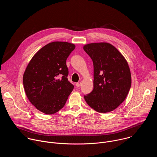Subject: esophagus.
I'll list each match as a JSON object with an SVG mask.
<instances>
[{
  "label": "esophagus",
  "mask_w": 157,
  "mask_h": 157,
  "mask_svg": "<svg viewBox=\"0 0 157 157\" xmlns=\"http://www.w3.org/2000/svg\"><path fill=\"white\" fill-rule=\"evenodd\" d=\"M81 82H77V83L76 84V87H80V86H81Z\"/></svg>",
  "instance_id": "esophagus-1"
}]
</instances>
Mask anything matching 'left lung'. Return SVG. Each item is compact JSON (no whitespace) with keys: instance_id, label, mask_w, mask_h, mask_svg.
Returning a JSON list of instances; mask_svg holds the SVG:
<instances>
[{"instance_id":"left-lung-1","label":"left lung","mask_w":157,"mask_h":157,"mask_svg":"<svg viewBox=\"0 0 157 157\" xmlns=\"http://www.w3.org/2000/svg\"><path fill=\"white\" fill-rule=\"evenodd\" d=\"M93 60L94 89L85 95L87 104L96 111H113L126 98L131 86L128 63L122 55L108 43H94L83 47Z\"/></svg>"}]
</instances>
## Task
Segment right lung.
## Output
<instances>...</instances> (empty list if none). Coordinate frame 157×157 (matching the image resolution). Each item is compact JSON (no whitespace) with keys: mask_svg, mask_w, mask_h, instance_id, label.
Returning a JSON list of instances; mask_svg holds the SVG:
<instances>
[{"mask_svg":"<svg viewBox=\"0 0 157 157\" xmlns=\"http://www.w3.org/2000/svg\"><path fill=\"white\" fill-rule=\"evenodd\" d=\"M74 44L54 41L41 48L25 71L23 82L30 102L40 111L53 114L61 109L73 90L68 81L66 59Z\"/></svg>","mask_w":157,"mask_h":157,"instance_id":"obj_1","label":"right lung"}]
</instances>
